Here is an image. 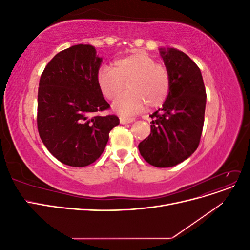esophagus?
<instances>
[{"label":"esophagus","mask_w":250,"mask_h":250,"mask_svg":"<svg viewBox=\"0 0 250 250\" xmlns=\"http://www.w3.org/2000/svg\"><path fill=\"white\" fill-rule=\"evenodd\" d=\"M134 121V118H126V117H121L120 118V123L121 124H128L131 123Z\"/></svg>","instance_id":"obj_1"}]
</instances>
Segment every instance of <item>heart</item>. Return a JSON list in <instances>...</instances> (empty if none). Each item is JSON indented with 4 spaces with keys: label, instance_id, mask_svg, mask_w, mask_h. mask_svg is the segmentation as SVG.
Wrapping results in <instances>:
<instances>
[{
    "label": "heart",
    "instance_id": "heart-1",
    "mask_svg": "<svg viewBox=\"0 0 250 250\" xmlns=\"http://www.w3.org/2000/svg\"><path fill=\"white\" fill-rule=\"evenodd\" d=\"M98 86L101 94L113 100L123 91L128 90L112 103V108L121 115H133L145 106L155 108L167 100L171 79L168 70L143 53H133L118 58L113 67L103 65L98 71Z\"/></svg>",
    "mask_w": 250,
    "mask_h": 250
}]
</instances>
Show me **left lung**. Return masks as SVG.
Masks as SVG:
<instances>
[{"label":"left lung","mask_w":250,"mask_h":250,"mask_svg":"<svg viewBox=\"0 0 250 250\" xmlns=\"http://www.w3.org/2000/svg\"><path fill=\"white\" fill-rule=\"evenodd\" d=\"M171 79L163 107L150 117L151 133L139 144L141 155L157 168H169L190 157L202 133L207 94L199 67L184 52L161 48Z\"/></svg>","instance_id":"obj_1"}]
</instances>
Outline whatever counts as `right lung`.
I'll list each match as a JSON object with an SVG mask.
<instances>
[{
	"mask_svg": "<svg viewBox=\"0 0 250 250\" xmlns=\"http://www.w3.org/2000/svg\"><path fill=\"white\" fill-rule=\"evenodd\" d=\"M102 57L90 44L59 52L44 67L37 95V128L50 153L72 167L93 164L105 149L117 116H99L109 107L97 82Z\"/></svg>",
	"mask_w": 250,
	"mask_h": 250,
	"instance_id": "obj_1",
	"label": "right lung"
}]
</instances>
